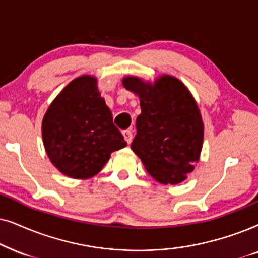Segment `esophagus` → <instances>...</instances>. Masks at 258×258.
I'll return each instance as SVG.
<instances>
[{
	"instance_id": "34e87169",
	"label": "esophagus",
	"mask_w": 258,
	"mask_h": 258,
	"mask_svg": "<svg viewBox=\"0 0 258 258\" xmlns=\"http://www.w3.org/2000/svg\"><path fill=\"white\" fill-rule=\"evenodd\" d=\"M122 136H123V138H125V140L127 142V144H130V143L132 142L133 135H132V132L130 131V130H125V131H122Z\"/></svg>"
}]
</instances>
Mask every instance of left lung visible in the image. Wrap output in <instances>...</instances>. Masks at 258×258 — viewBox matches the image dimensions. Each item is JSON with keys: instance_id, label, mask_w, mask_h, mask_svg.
<instances>
[{"instance_id": "8db88e82", "label": "left lung", "mask_w": 258, "mask_h": 258, "mask_svg": "<svg viewBox=\"0 0 258 258\" xmlns=\"http://www.w3.org/2000/svg\"><path fill=\"white\" fill-rule=\"evenodd\" d=\"M122 85L138 95L142 113L131 149L160 184L184 181L199 161L204 125L194 95L179 79L160 75L154 82L125 77Z\"/></svg>"}]
</instances>
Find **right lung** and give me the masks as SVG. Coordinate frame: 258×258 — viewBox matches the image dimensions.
Listing matches in <instances>:
<instances>
[{
    "instance_id": "right-lung-1",
    "label": "right lung",
    "mask_w": 258,
    "mask_h": 258,
    "mask_svg": "<svg viewBox=\"0 0 258 258\" xmlns=\"http://www.w3.org/2000/svg\"><path fill=\"white\" fill-rule=\"evenodd\" d=\"M42 139L51 164L74 179L95 176L112 152L127 145L92 75L74 79L54 99L43 116Z\"/></svg>"
}]
</instances>
